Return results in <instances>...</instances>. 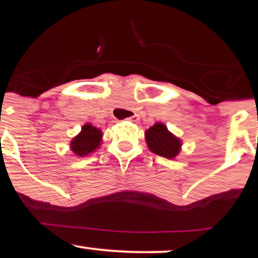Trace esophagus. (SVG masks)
<instances>
[{
    "instance_id": "1",
    "label": "esophagus",
    "mask_w": 258,
    "mask_h": 258,
    "mask_svg": "<svg viewBox=\"0 0 258 258\" xmlns=\"http://www.w3.org/2000/svg\"><path fill=\"white\" fill-rule=\"evenodd\" d=\"M126 120L132 121V122H134V121H138V120H139V115H138V114H133V115H131V117L126 118Z\"/></svg>"
}]
</instances>
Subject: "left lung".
Here are the masks:
<instances>
[{
  "label": "left lung",
  "mask_w": 258,
  "mask_h": 258,
  "mask_svg": "<svg viewBox=\"0 0 258 258\" xmlns=\"http://www.w3.org/2000/svg\"><path fill=\"white\" fill-rule=\"evenodd\" d=\"M148 148L153 153L164 157L166 159H173L179 153L181 141L174 137L161 122L148 128L145 133Z\"/></svg>",
  "instance_id": "8db88e82"
}]
</instances>
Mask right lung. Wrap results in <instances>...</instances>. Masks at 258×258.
I'll return each instance as SVG.
<instances>
[{
  "label": "right lung",
  "instance_id": "add662e5",
  "mask_svg": "<svg viewBox=\"0 0 258 258\" xmlns=\"http://www.w3.org/2000/svg\"><path fill=\"white\" fill-rule=\"evenodd\" d=\"M101 137L103 133L100 130L91 124H86L83 126L82 132L71 141V150L78 157L88 155L99 147Z\"/></svg>",
  "mask_w": 258,
  "mask_h": 258
}]
</instances>
